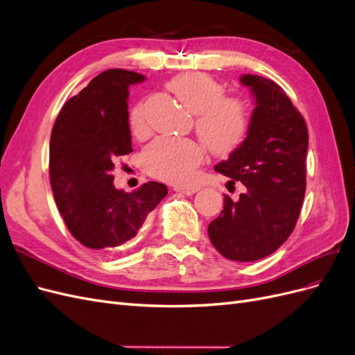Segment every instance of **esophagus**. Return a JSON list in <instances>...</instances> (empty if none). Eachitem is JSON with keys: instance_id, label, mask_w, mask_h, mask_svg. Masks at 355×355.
Returning a JSON list of instances; mask_svg holds the SVG:
<instances>
[{"instance_id": "1", "label": "esophagus", "mask_w": 355, "mask_h": 355, "mask_svg": "<svg viewBox=\"0 0 355 355\" xmlns=\"http://www.w3.org/2000/svg\"><path fill=\"white\" fill-rule=\"evenodd\" d=\"M175 191L180 192V194H185V196H192V194H196L198 188L197 187H187V188L185 187H176Z\"/></svg>"}]
</instances>
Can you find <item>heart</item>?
<instances>
[{"label": "heart", "mask_w": 355, "mask_h": 355, "mask_svg": "<svg viewBox=\"0 0 355 355\" xmlns=\"http://www.w3.org/2000/svg\"><path fill=\"white\" fill-rule=\"evenodd\" d=\"M168 89L197 114L196 128L210 151L228 155L244 144L252 125L250 105L237 96H225L223 84L204 72H185L168 83ZM133 135L146 132L144 102L128 111ZM206 157V148L192 139L157 137L145 146L141 163L148 175L176 185H188Z\"/></svg>", "instance_id": "1"}]
</instances>
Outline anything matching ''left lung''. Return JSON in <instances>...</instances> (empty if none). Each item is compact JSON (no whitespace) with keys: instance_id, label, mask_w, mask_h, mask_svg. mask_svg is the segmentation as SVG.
Here are the masks:
<instances>
[{"instance_id":"left-lung-1","label":"left lung","mask_w":355,"mask_h":355,"mask_svg":"<svg viewBox=\"0 0 355 355\" xmlns=\"http://www.w3.org/2000/svg\"><path fill=\"white\" fill-rule=\"evenodd\" d=\"M240 81L256 99L250 132L214 170L247 191L239 201L223 197V210L207 231L227 259L253 262L274 253L295 230L306 189L308 128L280 85L250 73Z\"/></svg>"}]
</instances>
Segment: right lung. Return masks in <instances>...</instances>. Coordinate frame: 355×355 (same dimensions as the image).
Masks as SVG:
<instances>
[{
  "mask_svg": "<svg viewBox=\"0 0 355 355\" xmlns=\"http://www.w3.org/2000/svg\"><path fill=\"white\" fill-rule=\"evenodd\" d=\"M141 73L108 69L60 110L50 137V184L69 232L96 252H108L136 237L145 219L167 196L148 182L133 192L114 187V161L130 154L128 85Z\"/></svg>",
  "mask_w": 355,
  "mask_h": 355,
  "instance_id": "add662e5",
  "label": "right lung"
}]
</instances>
